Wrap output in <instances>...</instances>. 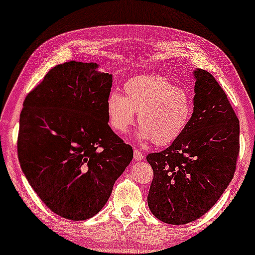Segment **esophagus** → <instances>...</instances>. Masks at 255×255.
<instances>
[{
    "label": "esophagus",
    "mask_w": 255,
    "mask_h": 255,
    "mask_svg": "<svg viewBox=\"0 0 255 255\" xmlns=\"http://www.w3.org/2000/svg\"><path fill=\"white\" fill-rule=\"evenodd\" d=\"M133 155H134V159L137 160V161H140V160H142V159L145 158L144 153L140 152L138 148H135V147L133 149Z\"/></svg>",
    "instance_id": "esophagus-1"
}]
</instances>
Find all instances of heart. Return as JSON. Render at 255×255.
<instances>
[{
  "label": "heart",
  "mask_w": 255,
  "mask_h": 255,
  "mask_svg": "<svg viewBox=\"0 0 255 255\" xmlns=\"http://www.w3.org/2000/svg\"><path fill=\"white\" fill-rule=\"evenodd\" d=\"M124 94L113 90L107 99L108 121L118 133H127L138 114L139 139L166 146L181 137L193 116L190 94L163 76L128 80Z\"/></svg>",
  "instance_id": "obj_1"
}]
</instances>
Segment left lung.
<instances>
[{"label": "left lung", "instance_id": "obj_1", "mask_svg": "<svg viewBox=\"0 0 255 255\" xmlns=\"http://www.w3.org/2000/svg\"><path fill=\"white\" fill-rule=\"evenodd\" d=\"M194 113L181 137L146 156L153 169L147 203L156 218L182 225L214 207L231 182L239 156V120L210 73L194 72Z\"/></svg>", "mask_w": 255, "mask_h": 255}]
</instances>
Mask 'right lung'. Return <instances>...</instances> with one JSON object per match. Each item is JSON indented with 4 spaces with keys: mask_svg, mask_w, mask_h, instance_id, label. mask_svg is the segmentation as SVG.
<instances>
[{
    "mask_svg": "<svg viewBox=\"0 0 255 255\" xmlns=\"http://www.w3.org/2000/svg\"><path fill=\"white\" fill-rule=\"evenodd\" d=\"M95 62L48 71L24 100L17 153L24 175L46 207L69 221L96 215L133 158L108 124L113 75Z\"/></svg>",
    "mask_w": 255,
    "mask_h": 255,
    "instance_id": "right-lung-1",
    "label": "right lung"
}]
</instances>
